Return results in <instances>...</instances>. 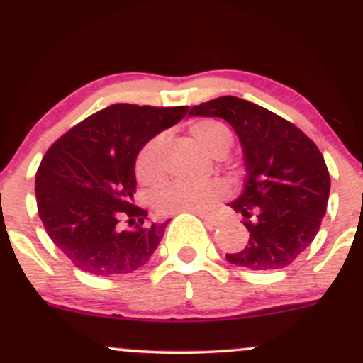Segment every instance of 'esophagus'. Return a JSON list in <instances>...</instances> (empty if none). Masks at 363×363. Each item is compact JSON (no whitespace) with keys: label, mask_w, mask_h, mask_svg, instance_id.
Segmentation results:
<instances>
[{"label":"esophagus","mask_w":363,"mask_h":363,"mask_svg":"<svg viewBox=\"0 0 363 363\" xmlns=\"http://www.w3.org/2000/svg\"><path fill=\"white\" fill-rule=\"evenodd\" d=\"M198 216L201 217V219L205 220V223L208 224V226L212 228H217L220 224V219L219 217H213V216H208V213H203V212H198Z\"/></svg>","instance_id":"34e87169"}]
</instances>
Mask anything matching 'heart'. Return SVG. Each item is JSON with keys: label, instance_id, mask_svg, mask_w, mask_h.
<instances>
[{"label": "heart", "instance_id": "obj_1", "mask_svg": "<svg viewBox=\"0 0 363 363\" xmlns=\"http://www.w3.org/2000/svg\"><path fill=\"white\" fill-rule=\"evenodd\" d=\"M189 133L193 139L203 147L208 155L223 156L230 150L233 137L231 130L226 123L219 120H198L189 125ZM165 137L156 135L147 140L135 158V175L143 184H156L163 179L165 169H163V152H165ZM228 193V186L223 181L200 182H182L174 181L163 186L155 194V205L158 212H200L208 211L217 200Z\"/></svg>", "mask_w": 363, "mask_h": 363}]
</instances>
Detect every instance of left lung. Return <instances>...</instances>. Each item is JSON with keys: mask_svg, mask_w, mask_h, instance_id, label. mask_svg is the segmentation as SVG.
<instances>
[{"mask_svg": "<svg viewBox=\"0 0 363 363\" xmlns=\"http://www.w3.org/2000/svg\"><path fill=\"white\" fill-rule=\"evenodd\" d=\"M189 116L223 118L242 144L245 188L230 207L245 217L250 238L228 261L252 272L292 264L315 240L329 201L330 175L316 144L291 121L233 95L193 106Z\"/></svg>", "mask_w": 363, "mask_h": 363, "instance_id": "8db88e82", "label": "left lung"}]
</instances>
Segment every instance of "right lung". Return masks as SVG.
I'll list each match as a JSON object with an SVG mask.
<instances>
[{"label": "right lung", "mask_w": 363, "mask_h": 363, "mask_svg": "<svg viewBox=\"0 0 363 363\" xmlns=\"http://www.w3.org/2000/svg\"><path fill=\"white\" fill-rule=\"evenodd\" d=\"M188 111V106L113 104L52 144L36 172L38 213L76 268L111 277L150 261L169 220L146 224L147 211L133 205L137 152Z\"/></svg>", "instance_id": "right-lung-1"}]
</instances>
